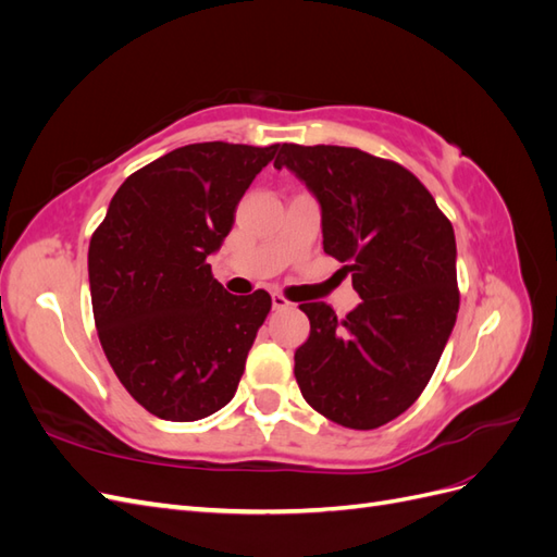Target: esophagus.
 I'll use <instances>...</instances> for the list:
<instances>
[{"instance_id": "1", "label": "esophagus", "mask_w": 557, "mask_h": 557, "mask_svg": "<svg viewBox=\"0 0 557 557\" xmlns=\"http://www.w3.org/2000/svg\"><path fill=\"white\" fill-rule=\"evenodd\" d=\"M272 307H274L276 311H283V309H290L293 301H290L288 297H283V295L274 293V295H272Z\"/></svg>"}]
</instances>
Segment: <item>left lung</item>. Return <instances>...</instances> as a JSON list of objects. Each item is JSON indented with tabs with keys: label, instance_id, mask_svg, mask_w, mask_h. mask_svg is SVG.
Masks as SVG:
<instances>
[{
	"label": "left lung",
	"instance_id": "obj_1",
	"mask_svg": "<svg viewBox=\"0 0 557 557\" xmlns=\"http://www.w3.org/2000/svg\"><path fill=\"white\" fill-rule=\"evenodd\" d=\"M274 166L315 195L323 248L362 297L346 318L299 305L311 323L295 350L299 391L334 423L381 428L425 391L458 318L453 225L409 170L360 148L283 144Z\"/></svg>",
	"mask_w": 557,
	"mask_h": 557
}]
</instances>
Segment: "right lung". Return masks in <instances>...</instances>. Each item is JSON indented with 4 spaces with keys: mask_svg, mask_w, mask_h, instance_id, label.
<instances>
[{
    "mask_svg": "<svg viewBox=\"0 0 557 557\" xmlns=\"http://www.w3.org/2000/svg\"><path fill=\"white\" fill-rule=\"evenodd\" d=\"M276 150L225 141L176 148L125 178L92 234L99 342L125 391L162 420L207 418L237 393L272 297L230 295L207 258Z\"/></svg>",
    "mask_w": 557,
    "mask_h": 557,
    "instance_id": "right-lung-1",
    "label": "right lung"
}]
</instances>
